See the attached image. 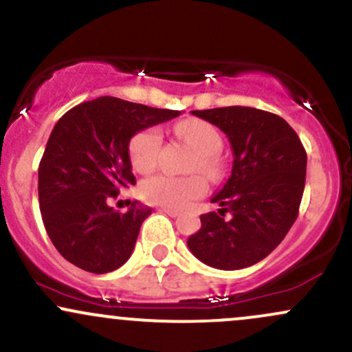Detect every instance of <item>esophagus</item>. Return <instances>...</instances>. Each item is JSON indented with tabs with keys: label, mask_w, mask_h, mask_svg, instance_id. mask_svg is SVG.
Masks as SVG:
<instances>
[{
	"label": "esophagus",
	"mask_w": 352,
	"mask_h": 352,
	"mask_svg": "<svg viewBox=\"0 0 352 352\" xmlns=\"http://www.w3.org/2000/svg\"><path fill=\"white\" fill-rule=\"evenodd\" d=\"M160 212H164V214L170 215V217H179L180 215V210H175V208H168V207H160L158 208Z\"/></svg>",
	"instance_id": "34e87169"
}]
</instances>
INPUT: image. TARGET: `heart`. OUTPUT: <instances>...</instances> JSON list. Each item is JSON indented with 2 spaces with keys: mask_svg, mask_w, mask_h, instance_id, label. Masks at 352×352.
<instances>
[{
  "mask_svg": "<svg viewBox=\"0 0 352 352\" xmlns=\"http://www.w3.org/2000/svg\"><path fill=\"white\" fill-rule=\"evenodd\" d=\"M175 132L199 153L195 168L207 177H217L220 162L215 157L222 146V137L219 130L204 120H184L175 126ZM162 146V133L158 129H145L135 133L129 145V155L133 168L140 173H148L155 168L158 152ZM207 192V182L204 177H173L153 175L142 184V197L150 204L168 208H184L192 200L199 199Z\"/></svg>",
  "mask_w": 352,
  "mask_h": 352,
  "instance_id": "1",
  "label": "heart"
}]
</instances>
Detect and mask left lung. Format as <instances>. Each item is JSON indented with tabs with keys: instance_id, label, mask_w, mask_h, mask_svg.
<instances>
[{
	"instance_id": "8db88e82",
	"label": "left lung",
	"mask_w": 352,
	"mask_h": 352,
	"mask_svg": "<svg viewBox=\"0 0 352 352\" xmlns=\"http://www.w3.org/2000/svg\"><path fill=\"white\" fill-rule=\"evenodd\" d=\"M219 126L232 146V172L212 197L219 214L200 215L199 232L187 241L204 264L237 270L267 257L299 214L307 155L292 126L270 111L223 107L192 111ZM226 211L233 217L223 219Z\"/></svg>"
}]
</instances>
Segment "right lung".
I'll list each match as a JSON object with an SVG mask.
<instances>
[{"mask_svg": "<svg viewBox=\"0 0 352 352\" xmlns=\"http://www.w3.org/2000/svg\"><path fill=\"white\" fill-rule=\"evenodd\" d=\"M179 115L100 96L58 120L38 167V197L46 232L68 262L107 274L129 261L152 208L132 202L122 214L108 199L135 185L129 155L133 135Z\"/></svg>", "mask_w": 352, "mask_h": 352, "instance_id": "right-lung-1", "label": "right lung"}]
</instances>
